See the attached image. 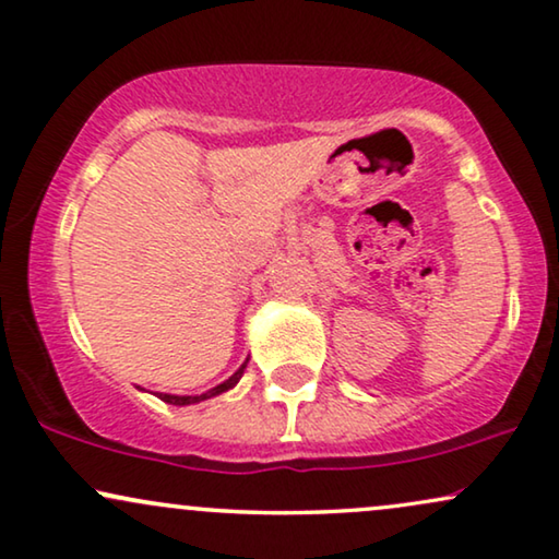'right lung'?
Segmentation results:
<instances>
[{
  "label": "right lung",
  "mask_w": 559,
  "mask_h": 559,
  "mask_svg": "<svg viewBox=\"0 0 559 559\" xmlns=\"http://www.w3.org/2000/svg\"><path fill=\"white\" fill-rule=\"evenodd\" d=\"M246 365H248V361H242L238 372H235L233 377H227V380L223 384H217V388L202 392V395H167V392H159V400H164V403H169V405H194V403H202V400H207V397L223 395V392H227V390L235 388V384L240 382L242 372H246Z\"/></svg>",
  "instance_id": "add662e5"
}]
</instances>
